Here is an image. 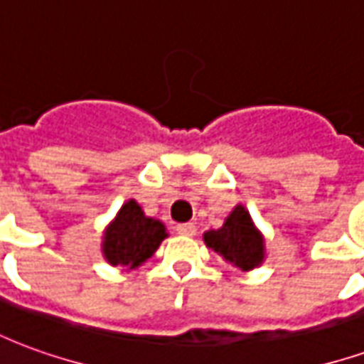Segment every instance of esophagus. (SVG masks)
I'll return each instance as SVG.
<instances>
[{
    "instance_id": "1",
    "label": "esophagus",
    "mask_w": 364,
    "mask_h": 364,
    "mask_svg": "<svg viewBox=\"0 0 364 364\" xmlns=\"http://www.w3.org/2000/svg\"><path fill=\"white\" fill-rule=\"evenodd\" d=\"M177 234L181 236H195L197 234V226L193 222H185V224H177Z\"/></svg>"
}]
</instances>
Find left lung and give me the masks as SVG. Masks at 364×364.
Returning <instances> with one entry per match:
<instances>
[{
	"label": "left lung",
	"instance_id": "left-lung-1",
	"mask_svg": "<svg viewBox=\"0 0 364 364\" xmlns=\"http://www.w3.org/2000/svg\"><path fill=\"white\" fill-rule=\"evenodd\" d=\"M205 244L242 271L259 267L265 257V242L252 216L237 205L218 230L205 232Z\"/></svg>",
	"mask_w": 364,
	"mask_h": 364
}]
</instances>
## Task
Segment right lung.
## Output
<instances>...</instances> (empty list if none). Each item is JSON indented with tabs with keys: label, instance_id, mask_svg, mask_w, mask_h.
<instances>
[{
	"label": "right lung",
	"instance_id": "add662e5",
	"mask_svg": "<svg viewBox=\"0 0 364 364\" xmlns=\"http://www.w3.org/2000/svg\"><path fill=\"white\" fill-rule=\"evenodd\" d=\"M166 237L164 222L146 216L142 206L130 198L105 230L103 255L112 267L136 269L150 259Z\"/></svg>",
	"mask_w": 364,
	"mask_h": 364
}]
</instances>
